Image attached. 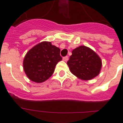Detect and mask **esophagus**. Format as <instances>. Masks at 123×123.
Segmentation results:
<instances>
[{"instance_id": "34e87169", "label": "esophagus", "mask_w": 123, "mask_h": 123, "mask_svg": "<svg viewBox=\"0 0 123 123\" xmlns=\"http://www.w3.org/2000/svg\"><path fill=\"white\" fill-rule=\"evenodd\" d=\"M68 59H69V57H68V56H64L63 58V61H65V62H67V61L68 60Z\"/></svg>"}]
</instances>
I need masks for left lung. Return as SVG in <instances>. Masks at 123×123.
Listing matches in <instances>:
<instances>
[{"label":"left lung","mask_w":123,"mask_h":123,"mask_svg":"<svg viewBox=\"0 0 123 123\" xmlns=\"http://www.w3.org/2000/svg\"><path fill=\"white\" fill-rule=\"evenodd\" d=\"M67 64L71 72L82 80L95 78L102 68L100 58L94 51L86 46L74 49Z\"/></svg>","instance_id":"8db88e82"}]
</instances>
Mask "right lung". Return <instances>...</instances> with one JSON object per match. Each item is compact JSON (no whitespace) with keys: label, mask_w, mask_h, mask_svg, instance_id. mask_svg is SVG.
<instances>
[{"label":"right lung","mask_w":123,"mask_h":123,"mask_svg":"<svg viewBox=\"0 0 123 123\" xmlns=\"http://www.w3.org/2000/svg\"><path fill=\"white\" fill-rule=\"evenodd\" d=\"M60 52V49L50 42H42L29 50L23 61L24 70L28 78L38 83L48 79L57 63L62 60Z\"/></svg>","instance_id":"1"}]
</instances>
